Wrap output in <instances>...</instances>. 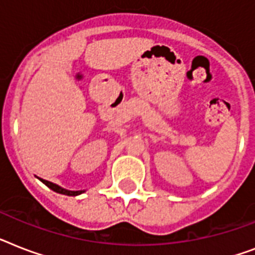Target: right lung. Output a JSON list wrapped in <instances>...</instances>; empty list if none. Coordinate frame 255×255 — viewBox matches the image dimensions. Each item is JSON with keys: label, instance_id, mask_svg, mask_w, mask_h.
<instances>
[{"label": "right lung", "instance_id": "1", "mask_svg": "<svg viewBox=\"0 0 255 255\" xmlns=\"http://www.w3.org/2000/svg\"><path fill=\"white\" fill-rule=\"evenodd\" d=\"M41 182L44 183L45 186H48L51 190H53V191L59 192V194H64V195H69V196H76V195H80L81 192L82 191H69V190H65V188L60 187V186L55 185V183H52V182L49 181H45V179H41Z\"/></svg>", "mask_w": 255, "mask_h": 255}]
</instances>
